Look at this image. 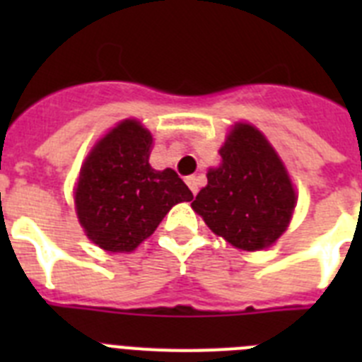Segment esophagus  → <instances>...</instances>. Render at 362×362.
<instances>
[{
  "instance_id": "1",
  "label": "esophagus",
  "mask_w": 362,
  "mask_h": 362,
  "mask_svg": "<svg viewBox=\"0 0 362 362\" xmlns=\"http://www.w3.org/2000/svg\"><path fill=\"white\" fill-rule=\"evenodd\" d=\"M187 185L192 190V194H197V192H199V177H196V175H188Z\"/></svg>"
}]
</instances>
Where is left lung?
Returning a JSON list of instances; mask_svg holds the SVG:
<instances>
[{
    "label": "left lung",
    "instance_id": "1",
    "mask_svg": "<svg viewBox=\"0 0 362 362\" xmlns=\"http://www.w3.org/2000/svg\"><path fill=\"white\" fill-rule=\"evenodd\" d=\"M219 153L223 163L210 168L192 209L235 248L263 250L279 239L296 209L286 168L252 124H235Z\"/></svg>",
    "mask_w": 362,
    "mask_h": 362
}]
</instances>
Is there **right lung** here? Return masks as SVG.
<instances>
[{"label": "right lung", "instance_id": "add662e5", "mask_svg": "<svg viewBox=\"0 0 362 362\" xmlns=\"http://www.w3.org/2000/svg\"><path fill=\"white\" fill-rule=\"evenodd\" d=\"M148 130L127 119L94 146L83 165L76 209L88 239L103 250L132 252L174 204L194 197L172 168L153 170Z\"/></svg>", "mask_w": 362, "mask_h": 362}]
</instances>
